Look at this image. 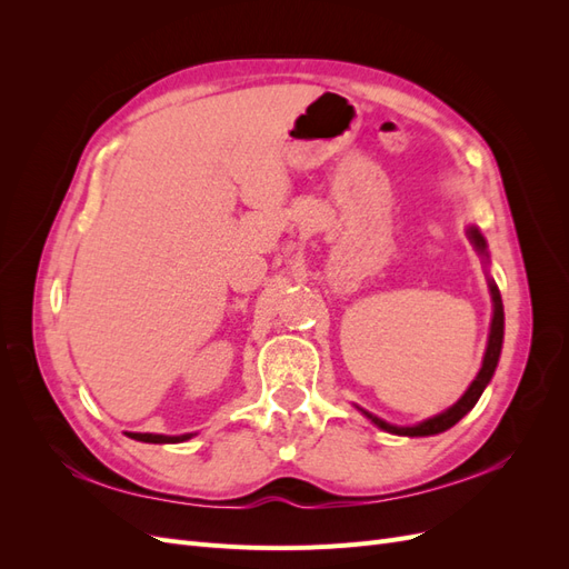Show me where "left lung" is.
I'll list each match as a JSON object with an SVG mask.
<instances>
[{
	"mask_svg": "<svg viewBox=\"0 0 569 569\" xmlns=\"http://www.w3.org/2000/svg\"><path fill=\"white\" fill-rule=\"evenodd\" d=\"M465 234H468L470 244L475 247V251L481 256V261H485V268H487V282H489V295H491V306H493V313H491V325H489V341H487V351H485V360H481V368L477 372V377L472 380V385L465 389V393L460 396V399L451 406L446 408L443 412H439V416L435 418H427L418 425H391L382 418L372 416V412H368L366 408L356 406L363 416L375 425L385 429V432L389 435H399V437H432V435H441L446 432V429H451L458 420H462L468 412L475 408V403L479 401L481 391L487 389V385L491 382V377L496 372V366H498V358H501V347H503V327H506V318H503V301H501V291H498L493 278L489 274V249H487V239L485 234H481L475 226H468V230H465Z\"/></svg>",
	"mask_w": 569,
	"mask_h": 569,
	"instance_id": "obj_1",
	"label": "left lung"
}]
</instances>
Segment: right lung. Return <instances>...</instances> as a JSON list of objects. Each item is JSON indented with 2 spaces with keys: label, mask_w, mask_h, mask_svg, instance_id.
Returning <instances> with one entry per match:
<instances>
[{
  "label": "right lung",
  "mask_w": 569,
  "mask_h": 569,
  "mask_svg": "<svg viewBox=\"0 0 569 569\" xmlns=\"http://www.w3.org/2000/svg\"><path fill=\"white\" fill-rule=\"evenodd\" d=\"M130 439H134V441H144V443H180V441H187V439H192L194 435L192 432H187V435H176V437H170V435H149V432H126Z\"/></svg>",
  "instance_id": "right-lung-1"
}]
</instances>
